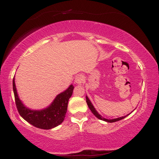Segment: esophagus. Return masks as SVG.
<instances>
[{
	"label": "esophagus",
	"mask_w": 159,
	"mask_h": 159,
	"mask_svg": "<svg viewBox=\"0 0 159 159\" xmlns=\"http://www.w3.org/2000/svg\"><path fill=\"white\" fill-rule=\"evenodd\" d=\"M83 80H84V76L82 74L77 75L76 78H75V82H76V84H81Z\"/></svg>",
	"instance_id": "34e87169"
}]
</instances>
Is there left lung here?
<instances>
[{"instance_id":"left-lung-1","label":"left lung","mask_w":159,"mask_h":159,"mask_svg":"<svg viewBox=\"0 0 159 159\" xmlns=\"http://www.w3.org/2000/svg\"><path fill=\"white\" fill-rule=\"evenodd\" d=\"M86 102H87L88 106V107H89V109L91 110V111H92L93 114L95 115L97 118H99V119L104 120V121H106V122H108V123H114V122H116V121H118V120H122L123 118H125L126 116H128V115H126V116H124L116 118H114V119H107V118L102 117V116L99 114L98 111H97V110L95 109V107H94V106L93 105L92 102H90V100L89 99V98H88L87 95H86Z\"/></svg>"}]
</instances>
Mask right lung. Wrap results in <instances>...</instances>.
I'll use <instances>...</instances> for the list:
<instances>
[{"instance_id": "right-lung-1", "label": "right lung", "mask_w": 159, "mask_h": 159, "mask_svg": "<svg viewBox=\"0 0 159 159\" xmlns=\"http://www.w3.org/2000/svg\"><path fill=\"white\" fill-rule=\"evenodd\" d=\"M12 86L19 114L30 124L38 128L49 130L57 127L63 122L67 111L69 99L74 91L73 85H70L66 90L56 96L49 106L41 110L31 109L22 103L17 92L15 77L13 79Z\"/></svg>"}]
</instances>
